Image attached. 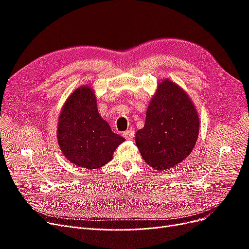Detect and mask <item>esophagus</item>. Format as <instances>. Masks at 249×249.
Wrapping results in <instances>:
<instances>
[{
	"label": "esophagus",
	"mask_w": 249,
	"mask_h": 249,
	"mask_svg": "<svg viewBox=\"0 0 249 249\" xmlns=\"http://www.w3.org/2000/svg\"><path fill=\"white\" fill-rule=\"evenodd\" d=\"M124 137L126 139V140H132L133 138H134V135H135V133H134V130H127V131H125V132H124Z\"/></svg>",
	"instance_id": "1"
}]
</instances>
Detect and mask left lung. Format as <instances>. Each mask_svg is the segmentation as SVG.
Segmentation results:
<instances>
[{
  "instance_id": "left-lung-1",
  "label": "left lung",
  "mask_w": 249,
  "mask_h": 249,
  "mask_svg": "<svg viewBox=\"0 0 249 249\" xmlns=\"http://www.w3.org/2000/svg\"><path fill=\"white\" fill-rule=\"evenodd\" d=\"M199 133V117L185 90L169 79L158 84L136 133V145L150 167L170 169L191 154Z\"/></svg>"
}]
</instances>
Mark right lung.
Returning a JSON list of instances; mask_svg holds the SVG:
<instances>
[{
    "instance_id": "add662e5",
    "label": "right lung",
    "mask_w": 249,
    "mask_h": 249,
    "mask_svg": "<svg viewBox=\"0 0 249 249\" xmlns=\"http://www.w3.org/2000/svg\"><path fill=\"white\" fill-rule=\"evenodd\" d=\"M57 139L66 159L86 169L106 165L125 140L113 133L97 112L94 90L88 85L77 88L64 103L58 118Z\"/></svg>"
}]
</instances>
